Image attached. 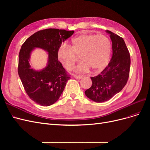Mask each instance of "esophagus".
Instances as JSON below:
<instances>
[{
    "instance_id": "esophagus-1",
    "label": "esophagus",
    "mask_w": 150,
    "mask_h": 150,
    "mask_svg": "<svg viewBox=\"0 0 150 150\" xmlns=\"http://www.w3.org/2000/svg\"><path fill=\"white\" fill-rule=\"evenodd\" d=\"M73 77L74 78L77 79H81V78H83L82 76H79V75H76V74H74L73 75Z\"/></svg>"
}]
</instances>
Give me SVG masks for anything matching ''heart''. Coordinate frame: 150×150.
<instances>
[{"label":"heart","mask_w":150,"mask_h":150,"mask_svg":"<svg viewBox=\"0 0 150 150\" xmlns=\"http://www.w3.org/2000/svg\"><path fill=\"white\" fill-rule=\"evenodd\" d=\"M111 52V44L106 35L83 34L72 39L69 47L61 45L57 55L67 70L73 68L79 56L81 61L76 68L77 72H86L89 69L98 72L108 65Z\"/></svg>","instance_id":"b5f03b06"}]
</instances>
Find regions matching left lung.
Here are the masks:
<instances>
[{"mask_svg":"<svg viewBox=\"0 0 150 150\" xmlns=\"http://www.w3.org/2000/svg\"><path fill=\"white\" fill-rule=\"evenodd\" d=\"M112 56L108 66L100 74L91 77V87L86 90V96L96 103L110 100L120 92L128 81L130 69V55L123 39L110 30Z\"/></svg>","mask_w":150,"mask_h":150,"instance_id":"obj_1","label":"left lung"}]
</instances>
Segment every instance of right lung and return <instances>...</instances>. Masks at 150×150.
<instances>
[{
    "mask_svg": "<svg viewBox=\"0 0 150 150\" xmlns=\"http://www.w3.org/2000/svg\"><path fill=\"white\" fill-rule=\"evenodd\" d=\"M74 30L47 29L39 30L22 44L19 54L18 74L29 97L43 106L55 103L61 96L66 83L70 79L58 61L57 50L62 42L74 34ZM35 48L48 53L47 66L41 70L31 68V52Z\"/></svg>",
    "mask_w": 150,
    "mask_h": 150,
    "instance_id": "obj_1",
    "label": "right lung"
}]
</instances>
